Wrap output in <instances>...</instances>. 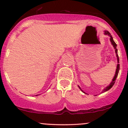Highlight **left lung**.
<instances>
[{"mask_svg":"<svg viewBox=\"0 0 128 128\" xmlns=\"http://www.w3.org/2000/svg\"><path fill=\"white\" fill-rule=\"evenodd\" d=\"M105 34L106 35H108V36H110V41H111V43H112V44L113 45V47L114 48V49H115V52H116V56H117V61H118V63L119 62V58H118V54H117V49H116V47H117V44H116V43L115 42H114V41L113 40V38H112V36L111 35V34L108 31H105ZM119 70H120V64H117V69H116V74L115 76H114V78L112 79V81L111 82V83H110V84L108 86H106V88H105V89L104 90L102 91V92H106V91L109 90L110 88H112V86H114V83H115L116 82V79L117 78V76H118V72H119ZM79 88L80 89V88L79 87ZM80 90L82 91V92H83L82 90L81 89H80Z\"/></svg>","mask_w":128,"mask_h":128,"instance_id":"1","label":"left lung"}]
</instances>
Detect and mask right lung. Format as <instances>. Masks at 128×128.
Wrapping results in <instances>:
<instances>
[{"instance_id":"obj_1","label":"right lung","mask_w":128,"mask_h":128,"mask_svg":"<svg viewBox=\"0 0 128 128\" xmlns=\"http://www.w3.org/2000/svg\"><path fill=\"white\" fill-rule=\"evenodd\" d=\"M36 96H37V95H36Z\"/></svg>"}]
</instances>
